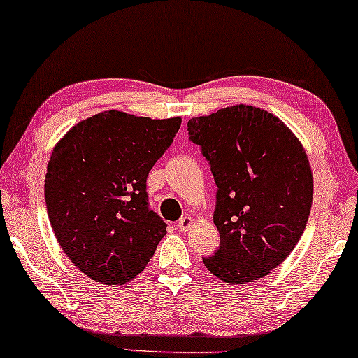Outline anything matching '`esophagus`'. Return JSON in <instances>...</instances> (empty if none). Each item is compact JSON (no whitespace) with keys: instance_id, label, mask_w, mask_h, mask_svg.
<instances>
[{"instance_id":"esophagus-1","label":"esophagus","mask_w":358,"mask_h":358,"mask_svg":"<svg viewBox=\"0 0 358 358\" xmlns=\"http://www.w3.org/2000/svg\"><path fill=\"white\" fill-rule=\"evenodd\" d=\"M194 223H195L194 218L182 217V218H180L179 222H178V228L180 229V231H189V229L194 227Z\"/></svg>"}]
</instances>
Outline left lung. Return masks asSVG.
Masks as SVG:
<instances>
[{"label":"left lung","instance_id":"left-lung-1","mask_svg":"<svg viewBox=\"0 0 358 358\" xmlns=\"http://www.w3.org/2000/svg\"><path fill=\"white\" fill-rule=\"evenodd\" d=\"M208 161L220 248L205 267L234 285L266 277L301 238L313 203V174L300 140L254 106H231L187 122Z\"/></svg>","mask_w":358,"mask_h":358}]
</instances>
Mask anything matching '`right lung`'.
I'll list each match as a JSON object with an SVG mask.
<instances>
[{
  "label": "right lung",
  "instance_id": "add662e5",
  "mask_svg": "<svg viewBox=\"0 0 358 358\" xmlns=\"http://www.w3.org/2000/svg\"><path fill=\"white\" fill-rule=\"evenodd\" d=\"M180 122L106 110L53 148L43 187L48 220L70 261L92 280L122 285L153 257L168 224L148 207L146 178Z\"/></svg>",
  "mask_w": 358,
  "mask_h": 358
}]
</instances>
